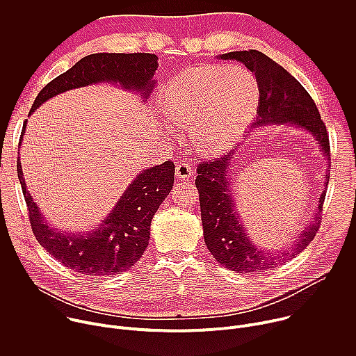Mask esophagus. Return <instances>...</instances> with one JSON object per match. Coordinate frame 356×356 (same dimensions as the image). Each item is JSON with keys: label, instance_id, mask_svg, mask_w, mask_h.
Here are the masks:
<instances>
[{"label": "esophagus", "instance_id": "34e87169", "mask_svg": "<svg viewBox=\"0 0 356 356\" xmlns=\"http://www.w3.org/2000/svg\"><path fill=\"white\" fill-rule=\"evenodd\" d=\"M191 176H193V169L190 168V165H187L184 162H180L176 165V177L179 180H186Z\"/></svg>", "mask_w": 356, "mask_h": 356}]
</instances>
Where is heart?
<instances>
[{"label":"heart","instance_id":"obj_1","mask_svg":"<svg viewBox=\"0 0 356 356\" xmlns=\"http://www.w3.org/2000/svg\"><path fill=\"white\" fill-rule=\"evenodd\" d=\"M258 79L239 65H201L184 70L165 88L161 107L168 125L190 129L194 147L214 156L231 149L255 120Z\"/></svg>","mask_w":356,"mask_h":356}]
</instances>
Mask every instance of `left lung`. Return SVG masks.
<instances>
[{"mask_svg": "<svg viewBox=\"0 0 356 356\" xmlns=\"http://www.w3.org/2000/svg\"><path fill=\"white\" fill-rule=\"evenodd\" d=\"M220 59L243 63L258 79L261 101L252 128L282 124L304 129L318 140L323 156L330 163L328 132L314 99L286 69L259 50L253 49L224 54L220 55ZM234 152H227L221 158L201 162L197 166L195 187L200 197L204 241L216 261L227 269L236 273L266 272L293 259L314 239L321 224L320 213L323 211L330 170L325 173V190L320 197L318 211H316L314 220L300 232L298 239L289 249L268 253L252 243L236 213L228 181V172L234 163Z\"/></svg>", "mask_w": 356, "mask_h": 356, "instance_id": "obj_1", "label": "left lung"}]
</instances>
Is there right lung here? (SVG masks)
<instances>
[{
  "mask_svg": "<svg viewBox=\"0 0 356 356\" xmlns=\"http://www.w3.org/2000/svg\"><path fill=\"white\" fill-rule=\"evenodd\" d=\"M156 70L158 56L152 54L88 55L39 91L29 115L49 98L92 83H118L124 88L139 91L147 99L155 87L154 74ZM25 127L26 121L22 127L19 145ZM17 170L29 211L31 228L38 242L67 269L92 276L125 272L140 259L149 243L150 221L169 195L175 181V163L172 161L145 169L124 191L103 224L86 234H63L44 222L26 190L19 161Z\"/></svg>",
  "mask_w": 356,
  "mask_h": 356,
  "instance_id": "obj_1",
  "label": "right lung"
}]
</instances>
